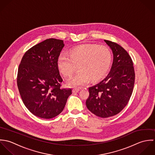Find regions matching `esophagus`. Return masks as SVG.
Returning <instances> with one entry per match:
<instances>
[{
	"instance_id": "34e87169",
	"label": "esophagus",
	"mask_w": 155,
	"mask_h": 155,
	"mask_svg": "<svg viewBox=\"0 0 155 155\" xmlns=\"http://www.w3.org/2000/svg\"><path fill=\"white\" fill-rule=\"evenodd\" d=\"M79 91H80V89H78V88H75V89H72V92L73 93H77Z\"/></svg>"
}]
</instances>
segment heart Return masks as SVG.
Returning <instances> with one entry per match:
<instances>
[{
  "mask_svg": "<svg viewBox=\"0 0 155 155\" xmlns=\"http://www.w3.org/2000/svg\"><path fill=\"white\" fill-rule=\"evenodd\" d=\"M111 62V54L105 46L85 44L74 48L69 56L61 54L58 59L59 69L65 77H71L77 69L80 70L71 78L68 84L73 87H81L89 80L101 79L107 72Z\"/></svg>",
  "mask_w": 155,
  "mask_h": 155,
  "instance_id": "heart-1",
  "label": "heart"
}]
</instances>
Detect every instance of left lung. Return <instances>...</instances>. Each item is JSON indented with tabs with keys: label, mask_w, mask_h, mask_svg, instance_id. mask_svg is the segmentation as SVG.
I'll use <instances>...</instances> for the list:
<instances>
[{
	"label": "left lung",
	"mask_w": 155,
	"mask_h": 155,
	"mask_svg": "<svg viewBox=\"0 0 155 155\" xmlns=\"http://www.w3.org/2000/svg\"><path fill=\"white\" fill-rule=\"evenodd\" d=\"M113 54V62L107 76L98 84L89 88L86 104L94 115L107 118L119 113L132 95L135 72L127 52L119 44L104 40Z\"/></svg>",
	"instance_id": "left-lung-1"
}]
</instances>
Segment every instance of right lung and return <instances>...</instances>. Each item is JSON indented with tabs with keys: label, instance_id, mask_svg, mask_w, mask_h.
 <instances>
[{
	"label": "right lung",
	"instance_id": "right-lung-1",
	"mask_svg": "<svg viewBox=\"0 0 155 155\" xmlns=\"http://www.w3.org/2000/svg\"><path fill=\"white\" fill-rule=\"evenodd\" d=\"M63 41L50 38L32 47L20 62L17 86L22 101L31 113L49 119L62 113L71 89H61L63 80L58 59Z\"/></svg>",
	"mask_w": 155,
	"mask_h": 155
}]
</instances>
